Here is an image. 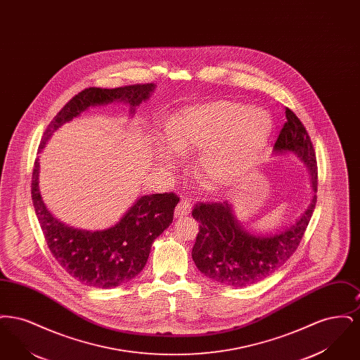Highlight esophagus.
<instances>
[{
  "label": "esophagus",
  "mask_w": 360,
  "mask_h": 360,
  "mask_svg": "<svg viewBox=\"0 0 360 360\" xmlns=\"http://www.w3.org/2000/svg\"><path fill=\"white\" fill-rule=\"evenodd\" d=\"M190 212H191V204L188 202V200H182L175 207V217H178V219L185 217Z\"/></svg>",
  "instance_id": "esophagus-1"
}]
</instances>
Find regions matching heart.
Here are the masks:
<instances>
[{
	"instance_id": "b5f03b06",
	"label": "heart",
	"mask_w": 360,
	"mask_h": 360,
	"mask_svg": "<svg viewBox=\"0 0 360 360\" xmlns=\"http://www.w3.org/2000/svg\"><path fill=\"white\" fill-rule=\"evenodd\" d=\"M165 144L174 154L200 150L195 167L216 188L238 185L257 165L273 132L270 115L231 101L194 105L165 124ZM163 162L170 159L163 156Z\"/></svg>"
}]
</instances>
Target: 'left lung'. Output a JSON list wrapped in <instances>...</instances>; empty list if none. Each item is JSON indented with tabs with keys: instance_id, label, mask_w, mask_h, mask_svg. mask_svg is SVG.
I'll use <instances>...</instances> for the list:
<instances>
[{
	"instance_id": "1",
	"label": "left lung",
	"mask_w": 360,
	"mask_h": 360,
	"mask_svg": "<svg viewBox=\"0 0 360 360\" xmlns=\"http://www.w3.org/2000/svg\"><path fill=\"white\" fill-rule=\"evenodd\" d=\"M286 122L274 144L275 155H295L310 174L313 197L289 226L266 235L252 233L233 214L232 204H200L191 214L200 232L191 257L202 274L225 286L245 288L273 274L290 259L302 239L317 202V162L304 124L286 108Z\"/></svg>"
}]
</instances>
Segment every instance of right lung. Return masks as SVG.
<instances>
[{"label":"right lung","mask_w":360,"mask_h":360,"mask_svg":"<svg viewBox=\"0 0 360 360\" xmlns=\"http://www.w3.org/2000/svg\"><path fill=\"white\" fill-rule=\"evenodd\" d=\"M154 90V84L82 90L49 124L39 153L56 129L89 108L124 103L129 105V115L134 116L137 106L147 101ZM39 170L37 158L32 172V201L47 245L58 263L77 281L91 288L109 289L134 279L144 269L154 240L172 223L179 198L174 193L141 195L119 223L103 231L78 229L59 221L47 209L40 195Z\"/></svg>","instance_id":"right-lung-1"}]
</instances>
